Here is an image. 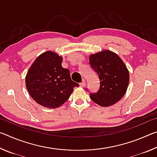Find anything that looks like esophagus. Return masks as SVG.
Listing matches in <instances>:
<instances>
[{
  "label": "esophagus",
  "instance_id": "34e87169",
  "mask_svg": "<svg viewBox=\"0 0 157 157\" xmlns=\"http://www.w3.org/2000/svg\"><path fill=\"white\" fill-rule=\"evenodd\" d=\"M79 86L82 87H84L85 86V79H83L81 83H79Z\"/></svg>",
  "mask_w": 157,
  "mask_h": 157
}]
</instances>
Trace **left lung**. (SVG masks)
Wrapping results in <instances>:
<instances>
[{"instance_id":"left-lung-1","label":"left lung","mask_w":157,"mask_h":157,"mask_svg":"<svg viewBox=\"0 0 157 157\" xmlns=\"http://www.w3.org/2000/svg\"><path fill=\"white\" fill-rule=\"evenodd\" d=\"M89 63L99 77L100 89L90 98L103 107L113 105L121 100L127 91L129 73L123 60L116 53L104 50L91 54Z\"/></svg>"}]
</instances>
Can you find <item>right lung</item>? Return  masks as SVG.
<instances>
[{"label": "right lung", "mask_w": 157, "mask_h": 157, "mask_svg": "<svg viewBox=\"0 0 157 157\" xmlns=\"http://www.w3.org/2000/svg\"><path fill=\"white\" fill-rule=\"evenodd\" d=\"M63 57L52 51L37 57L25 76L29 94L36 103L57 108L66 102L79 84L72 81L68 69L62 67Z\"/></svg>", "instance_id": "add662e5"}]
</instances>
